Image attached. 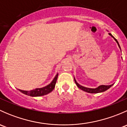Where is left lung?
I'll use <instances>...</instances> for the list:
<instances>
[{"label": "left lung", "instance_id": "8db88e82", "mask_svg": "<svg viewBox=\"0 0 127 127\" xmlns=\"http://www.w3.org/2000/svg\"><path fill=\"white\" fill-rule=\"evenodd\" d=\"M109 34L111 36H112V37L115 40H116V42L117 43V44H118L119 48H120V45H119V43L118 41L117 40V39H116L115 37H114V36L111 34V33H109ZM74 81H75V84L77 85V86L80 88V89H81L82 90L84 91V92H88V93H100V92H104V91L107 90V89H109V88L111 87H112V85H113V84H112V85H100V86H99L98 88H90L85 87H83V86H82V85H79V84L77 82L75 79H74Z\"/></svg>", "mask_w": 127, "mask_h": 127}]
</instances>
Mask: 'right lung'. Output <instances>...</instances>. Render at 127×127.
<instances>
[{"label": "right lung", "instance_id": "obj_1", "mask_svg": "<svg viewBox=\"0 0 127 127\" xmlns=\"http://www.w3.org/2000/svg\"><path fill=\"white\" fill-rule=\"evenodd\" d=\"M58 74H56V76L55 77L54 79L52 80V82L50 84H48L47 86L44 87L35 88V89L32 90L30 91H24L21 90H19V91H20L21 93H24V94L27 95L28 96H40L45 95H47L48 93H50L54 89L55 87L56 80H57L58 79Z\"/></svg>", "mask_w": 127, "mask_h": 127}]
</instances>
